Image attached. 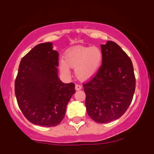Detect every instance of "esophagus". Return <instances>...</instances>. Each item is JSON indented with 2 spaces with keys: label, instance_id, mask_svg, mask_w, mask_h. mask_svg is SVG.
Instances as JSON below:
<instances>
[{
  "label": "esophagus",
  "instance_id": "1",
  "mask_svg": "<svg viewBox=\"0 0 154 154\" xmlns=\"http://www.w3.org/2000/svg\"><path fill=\"white\" fill-rule=\"evenodd\" d=\"M81 88H82V85H80L77 84L75 85V89L77 90V91H79V90H80Z\"/></svg>",
  "mask_w": 154,
  "mask_h": 154
}]
</instances>
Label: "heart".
Masks as SVG:
<instances>
[{
	"mask_svg": "<svg viewBox=\"0 0 154 154\" xmlns=\"http://www.w3.org/2000/svg\"><path fill=\"white\" fill-rule=\"evenodd\" d=\"M103 54L98 47H86L69 51L64 61L59 63V69L63 75H69V66L75 68V75L81 80L93 77L101 64Z\"/></svg>",
	"mask_w": 154,
	"mask_h": 154,
	"instance_id": "1",
	"label": "heart"
}]
</instances>
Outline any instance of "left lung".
Masks as SVG:
<instances>
[{
  "mask_svg": "<svg viewBox=\"0 0 154 154\" xmlns=\"http://www.w3.org/2000/svg\"><path fill=\"white\" fill-rule=\"evenodd\" d=\"M102 63L83 83L88 114L98 123L119 119L131 103L135 77L131 59L115 42L101 45Z\"/></svg>",
  "mask_w": 154,
  "mask_h": 154,
  "instance_id": "8db88e82",
  "label": "left lung"
}]
</instances>
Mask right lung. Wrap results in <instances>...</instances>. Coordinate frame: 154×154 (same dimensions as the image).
<instances>
[{
  "instance_id": "obj_1",
  "label": "right lung",
  "mask_w": 154,
  "mask_h": 154,
  "mask_svg": "<svg viewBox=\"0 0 154 154\" xmlns=\"http://www.w3.org/2000/svg\"><path fill=\"white\" fill-rule=\"evenodd\" d=\"M59 53L52 43H40L22 59L15 79L17 103L34 125L54 127L62 121L68 102L75 93V83L58 77Z\"/></svg>"
}]
</instances>
